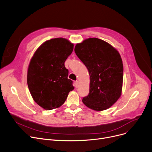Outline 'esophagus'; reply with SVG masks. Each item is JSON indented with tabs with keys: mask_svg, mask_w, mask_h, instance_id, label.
<instances>
[{
	"mask_svg": "<svg viewBox=\"0 0 152 152\" xmlns=\"http://www.w3.org/2000/svg\"><path fill=\"white\" fill-rule=\"evenodd\" d=\"M74 85H75V87L77 88L78 87V81L75 82V83H74Z\"/></svg>",
	"mask_w": 152,
	"mask_h": 152,
	"instance_id": "34e87169",
	"label": "esophagus"
}]
</instances>
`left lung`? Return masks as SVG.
Returning a JSON list of instances; mask_svg holds the SVG:
<instances>
[{
    "mask_svg": "<svg viewBox=\"0 0 152 152\" xmlns=\"http://www.w3.org/2000/svg\"><path fill=\"white\" fill-rule=\"evenodd\" d=\"M74 50L90 74V93L83 103L96 111L111 107L122 93L123 66L119 52L97 38L77 43Z\"/></svg>",
    "mask_w": 152,
    "mask_h": 152,
    "instance_id": "1",
    "label": "left lung"
}]
</instances>
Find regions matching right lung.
I'll use <instances>...</instances> for the list:
<instances>
[{
  "label": "right lung",
  "mask_w": 152,
  "mask_h": 152,
  "mask_svg": "<svg viewBox=\"0 0 152 152\" xmlns=\"http://www.w3.org/2000/svg\"><path fill=\"white\" fill-rule=\"evenodd\" d=\"M74 44L64 38L43 42L35 51L28 69L27 82L34 101L45 110L58 109L74 87L64 62Z\"/></svg>",
  "instance_id": "add662e5"
}]
</instances>
